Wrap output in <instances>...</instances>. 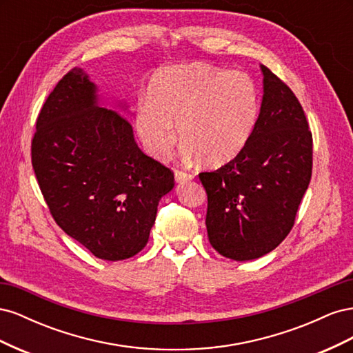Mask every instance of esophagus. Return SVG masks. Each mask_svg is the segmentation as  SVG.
Instances as JSON below:
<instances>
[{"mask_svg":"<svg viewBox=\"0 0 353 353\" xmlns=\"http://www.w3.org/2000/svg\"><path fill=\"white\" fill-rule=\"evenodd\" d=\"M194 176L191 175V174H187V172H183V170H175V181L178 184H184V183H187V181H190V179H193Z\"/></svg>","mask_w":353,"mask_h":353,"instance_id":"1","label":"esophagus"}]
</instances>
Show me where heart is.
<instances>
[{
  "label": "heart",
  "instance_id": "obj_1",
  "mask_svg": "<svg viewBox=\"0 0 353 353\" xmlns=\"http://www.w3.org/2000/svg\"><path fill=\"white\" fill-rule=\"evenodd\" d=\"M258 113V90L248 73L190 63L153 74L147 100L137 105L135 128L148 154L157 160L172 153L178 125L187 156L221 166L243 152Z\"/></svg>",
  "mask_w": 353,
  "mask_h": 353
}]
</instances>
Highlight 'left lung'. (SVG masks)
<instances>
[{"mask_svg": "<svg viewBox=\"0 0 353 353\" xmlns=\"http://www.w3.org/2000/svg\"><path fill=\"white\" fill-rule=\"evenodd\" d=\"M263 95L249 143L225 166L199 175L208 237L219 254L253 261L290 232L312 175V134L293 91L261 65Z\"/></svg>", "mask_w": 353, "mask_h": 353, "instance_id": "obj_1", "label": "left lung"}]
</instances>
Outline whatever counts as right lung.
<instances>
[{
  "label": "right lung",
  "mask_w": 353,
  "mask_h": 353,
  "mask_svg": "<svg viewBox=\"0 0 353 353\" xmlns=\"http://www.w3.org/2000/svg\"><path fill=\"white\" fill-rule=\"evenodd\" d=\"M119 110L128 113L126 101L104 100L74 68L42 105L32 140V166L57 225L112 262L145 248L159 201L175 185L170 169L140 150Z\"/></svg>",
  "instance_id": "obj_1"
}]
</instances>
